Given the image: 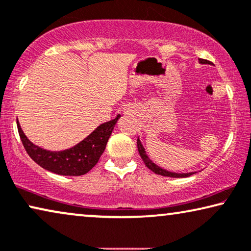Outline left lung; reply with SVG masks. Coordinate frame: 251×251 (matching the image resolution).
<instances>
[{
  "instance_id": "1",
  "label": "left lung",
  "mask_w": 251,
  "mask_h": 251,
  "mask_svg": "<svg viewBox=\"0 0 251 251\" xmlns=\"http://www.w3.org/2000/svg\"><path fill=\"white\" fill-rule=\"evenodd\" d=\"M199 62L200 63H208V65L210 63V61H208V60H204V59H199ZM137 149H139L140 156H141V158H142V160H143L144 164H146L147 167L151 169V171H152L153 173H156V174H158V175L168 176V177H189V176H191L196 173V172H193V173H182V174H179V173H173V172L166 171V169H162L161 167H159V166L154 164V162L147 156L146 150H144L142 143H141V141L139 139H137Z\"/></svg>"
}]
</instances>
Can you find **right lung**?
Returning a JSON list of instances; mask_svg holds the SVG:
<instances>
[{"mask_svg": "<svg viewBox=\"0 0 251 251\" xmlns=\"http://www.w3.org/2000/svg\"><path fill=\"white\" fill-rule=\"evenodd\" d=\"M119 117L121 115L101 124L82 142L63 151H49L35 146L24 134L19 122H17V126L25 150L37 165L59 175L79 176L86 174L97 165Z\"/></svg>", "mask_w": 251, "mask_h": 251, "instance_id": "1", "label": "right lung"}]
</instances>
